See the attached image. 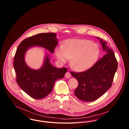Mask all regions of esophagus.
I'll list each match as a JSON object with an SVG mask.
<instances>
[{
  "label": "esophagus",
  "mask_w": 129,
  "mask_h": 129,
  "mask_svg": "<svg viewBox=\"0 0 129 129\" xmlns=\"http://www.w3.org/2000/svg\"><path fill=\"white\" fill-rule=\"evenodd\" d=\"M71 77V74L70 72H67L65 74V77L67 78H69Z\"/></svg>",
  "instance_id": "obj_1"
}]
</instances>
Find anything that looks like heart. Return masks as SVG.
<instances>
[{
	"instance_id": "1",
	"label": "heart",
	"mask_w": 129,
	"mask_h": 129,
	"mask_svg": "<svg viewBox=\"0 0 129 129\" xmlns=\"http://www.w3.org/2000/svg\"><path fill=\"white\" fill-rule=\"evenodd\" d=\"M55 55L61 62H66L72 58L71 64L78 72L89 69L96 62L99 55L98 46L95 43L85 39H71L63 45L57 46Z\"/></svg>"
}]
</instances>
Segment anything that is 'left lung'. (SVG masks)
Segmentation results:
<instances>
[{
	"instance_id": "1",
	"label": "left lung",
	"mask_w": 129,
	"mask_h": 129,
	"mask_svg": "<svg viewBox=\"0 0 129 129\" xmlns=\"http://www.w3.org/2000/svg\"><path fill=\"white\" fill-rule=\"evenodd\" d=\"M100 41L107 54L88 70L71 73L78 82L74 94L79 99L85 102L96 100L110 88L118 68V62L113 50L107 46L106 42Z\"/></svg>"
}]
</instances>
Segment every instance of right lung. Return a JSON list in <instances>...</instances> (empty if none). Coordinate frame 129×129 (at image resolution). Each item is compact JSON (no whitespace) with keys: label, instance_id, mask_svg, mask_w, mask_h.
Segmentation results:
<instances>
[{"label":"right lung","instance_id":"add662e5","mask_svg":"<svg viewBox=\"0 0 129 129\" xmlns=\"http://www.w3.org/2000/svg\"><path fill=\"white\" fill-rule=\"evenodd\" d=\"M57 40L55 33H40L24 39L17 49L13 61L17 83L24 92L34 99L44 98L52 92L55 81L64 77L67 69L54 67L47 55L42 68L34 70L26 65L24 55L29 48L36 46L53 53L58 43Z\"/></svg>","mask_w":129,"mask_h":129}]
</instances>
